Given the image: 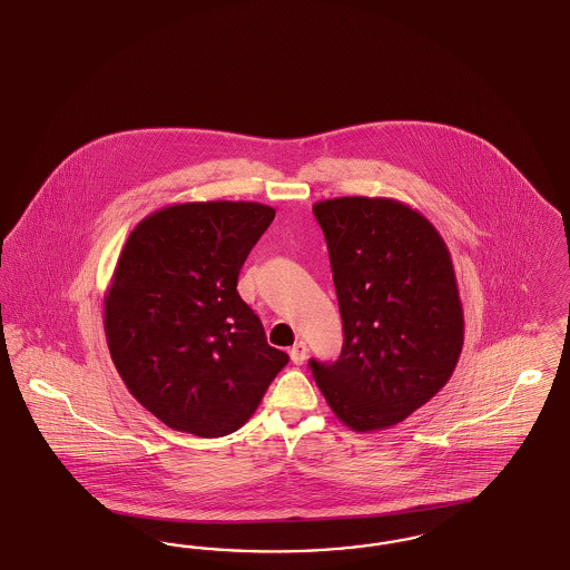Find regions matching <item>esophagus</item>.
Returning a JSON list of instances; mask_svg holds the SVG:
<instances>
[{"label":"esophagus","instance_id":"esophagus-1","mask_svg":"<svg viewBox=\"0 0 570 570\" xmlns=\"http://www.w3.org/2000/svg\"><path fill=\"white\" fill-rule=\"evenodd\" d=\"M291 361L295 363V365H301L303 361H305V356H307V346H305V342H297L293 348H291Z\"/></svg>","mask_w":570,"mask_h":570}]
</instances>
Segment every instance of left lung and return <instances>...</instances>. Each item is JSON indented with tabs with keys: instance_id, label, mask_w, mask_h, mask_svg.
Wrapping results in <instances>:
<instances>
[{
	"instance_id": "obj_1",
	"label": "left lung",
	"mask_w": 570,
	"mask_h": 570,
	"mask_svg": "<svg viewBox=\"0 0 570 570\" xmlns=\"http://www.w3.org/2000/svg\"><path fill=\"white\" fill-rule=\"evenodd\" d=\"M344 323L335 363L309 361L335 416L354 432L402 423L455 372L463 309L434 224L395 198L314 203Z\"/></svg>"
}]
</instances>
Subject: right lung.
I'll list each match as a JSON object with an SVG mask.
<instances>
[{"label":"right lung","mask_w":570,"mask_h":570,"mask_svg":"<svg viewBox=\"0 0 570 570\" xmlns=\"http://www.w3.org/2000/svg\"><path fill=\"white\" fill-rule=\"evenodd\" d=\"M273 217L247 200L179 203L140 219L119 254L105 295L110 358L170 430L237 432L288 363L237 293Z\"/></svg>","instance_id":"add662e5"}]
</instances>
